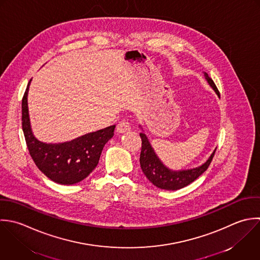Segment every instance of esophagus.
<instances>
[{
	"instance_id": "obj_1",
	"label": "esophagus",
	"mask_w": 260,
	"mask_h": 260,
	"mask_svg": "<svg viewBox=\"0 0 260 260\" xmlns=\"http://www.w3.org/2000/svg\"><path fill=\"white\" fill-rule=\"evenodd\" d=\"M131 129V125H129V122L125 119H122L120 120L118 123H117V126H116V132L119 133V134H122V133H125V132H128Z\"/></svg>"
}]
</instances>
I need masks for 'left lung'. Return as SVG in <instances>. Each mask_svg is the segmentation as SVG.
I'll list each match as a JSON object with an SVG mask.
<instances>
[{
  "instance_id": "left-lung-1",
  "label": "left lung",
  "mask_w": 260,
  "mask_h": 260,
  "mask_svg": "<svg viewBox=\"0 0 260 260\" xmlns=\"http://www.w3.org/2000/svg\"><path fill=\"white\" fill-rule=\"evenodd\" d=\"M205 77L209 84L213 87L216 91L218 96H220V92L212 80L210 76L205 73ZM142 139V150L140 155V164L141 168L146 175V177L157 187L166 190H177L183 188L193 182L197 178H199L210 166L216 150L211 155L209 160L202 166L190 169V170H183V171H172L165 167L162 162L159 160L157 155L155 154L152 146L150 145L146 135L144 133L140 134Z\"/></svg>"
}]
</instances>
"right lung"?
Instances as JSON below:
<instances>
[{"label": "right lung", "mask_w": 260, "mask_h": 260, "mask_svg": "<svg viewBox=\"0 0 260 260\" xmlns=\"http://www.w3.org/2000/svg\"><path fill=\"white\" fill-rule=\"evenodd\" d=\"M30 81L22 98V129L29 154L37 168L52 181L68 185L78 183L97 166L105 144L114 135L115 125L62 144L37 141L32 135L28 115L27 93Z\"/></svg>", "instance_id": "obj_1"}]
</instances>
